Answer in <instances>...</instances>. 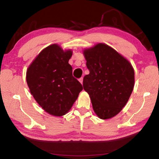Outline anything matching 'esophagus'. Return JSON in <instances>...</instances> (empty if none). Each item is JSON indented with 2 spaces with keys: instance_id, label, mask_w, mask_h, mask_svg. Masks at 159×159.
Masks as SVG:
<instances>
[{
  "instance_id": "esophagus-1",
  "label": "esophagus",
  "mask_w": 159,
  "mask_h": 159,
  "mask_svg": "<svg viewBox=\"0 0 159 159\" xmlns=\"http://www.w3.org/2000/svg\"><path fill=\"white\" fill-rule=\"evenodd\" d=\"M83 77L80 78V79H79V81H80V83H81V84H83Z\"/></svg>"
}]
</instances>
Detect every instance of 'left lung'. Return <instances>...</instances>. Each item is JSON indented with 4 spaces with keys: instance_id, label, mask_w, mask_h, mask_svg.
I'll return each mask as SVG.
<instances>
[{
    "instance_id": "obj_1",
    "label": "left lung",
    "mask_w": 159,
    "mask_h": 159,
    "mask_svg": "<svg viewBox=\"0 0 159 159\" xmlns=\"http://www.w3.org/2000/svg\"><path fill=\"white\" fill-rule=\"evenodd\" d=\"M89 74L83 78V88L89 94L95 114L102 119L118 114L133 92L134 73L129 61L103 43L84 50Z\"/></svg>"
}]
</instances>
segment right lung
Instances as JSON below:
<instances>
[{"mask_svg": "<svg viewBox=\"0 0 159 159\" xmlns=\"http://www.w3.org/2000/svg\"><path fill=\"white\" fill-rule=\"evenodd\" d=\"M71 50L64 52L56 44L43 50L27 69L26 82L31 95L45 111L60 116L66 114L83 90L72 75L69 60Z\"/></svg>", "mask_w": 159, "mask_h": 159, "instance_id": "1", "label": "right lung"}]
</instances>
